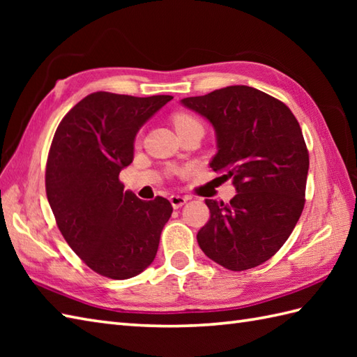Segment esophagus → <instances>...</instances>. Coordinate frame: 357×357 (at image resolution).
<instances>
[{
  "instance_id": "1",
  "label": "esophagus",
  "mask_w": 357,
  "mask_h": 357,
  "mask_svg": "<svg viewBox=\"0 0 357 357\" xmlns=\"http://www.w3.org/2000/svg\"><path fill=\"white\" fill-rule=\"evenodd\" d=\"M187 201H188V198H185V196H181V195H172L170 196V204L173 206V208L183 207Z\"/></svg>"
}]
</instances>
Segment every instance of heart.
I'll return each mask as SVG.
<instances>
[{"label":"heart","mask_w":357,"mask_h":357,"mask_svg":"<svg viewBox=\"0 0 357 357\" xmlns=\"http://www.w3.org/2000/svg\"><path fill=\"white\" fill-rule=\"evenodd\" d=\"M173 126L176 128V132H181L188 127L201 126V123L195 116L188 115V113H176V115L173 116Z\"/></svg>","instance_id":"b5f03b06"}]
</instances>
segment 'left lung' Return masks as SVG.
I'll return each instance as SVG.
<instances>
[{
	"mask_svg": "<svg viewBox=\"0 0 357 357\" xmlns=\"http://www.w3.org/2000/svg\"><path fill=\"white\" fill-rule=\"evenodd\" d=\"M181 104L213 126L218 153L210 167L238 192L229 204L206 199L210 219L198 244L224 268L257 267L284 245L304 210L310 161L298 119L284 102L248 86Z\"/></svg>",
	"mask_w": 357,
	"mask_h": 357,
	"instance_id": "obj_1",
	"label": "left lung"
}]
</instances>
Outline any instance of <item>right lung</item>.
<instances>
[{"label": "right lung", "instance_id": "1", "mask_svg": "<svg viewBox=\"0 0 357 357\" xmlns=\"http://www.w3.org/2000/svg\"><path fill=\"white\" fill-rule=\"evenodd\" d=\"M170 100L96 92L67 113L53 136L45 192L58 229L90 268L110 279L133 278L153 262L172 216L162 196L142 201L119 181L133 161L136 133Z\"/></svg>", "mask_w": 357, "mask_h": 357}]
</instances>
